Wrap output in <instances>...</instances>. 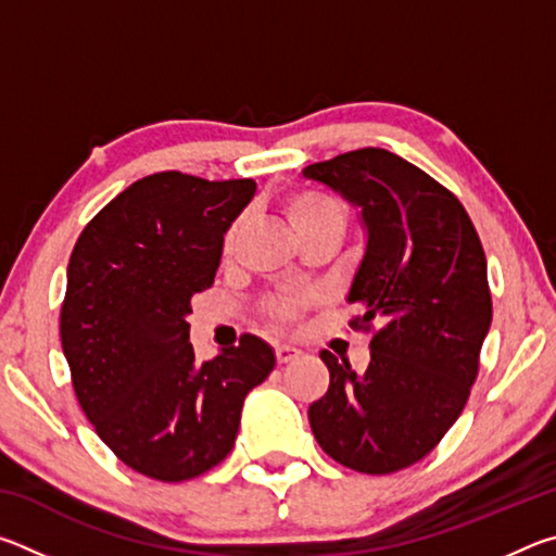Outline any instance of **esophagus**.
I'll return each mask as SVG.
<instances>
[{
  "label": "esophagus",
  "mask_w": 556,
  "mask_h": 556,
  "mask_svg": "<svg viewBox=\"0 0 556 556\" xmlns=\"http://www.w3.org/2000/svg\"><path fill=\"white\" fill-rule=\"evenodd\" d=\"M275 355H277V363H291L296 361V357L301 355V351L296 345H287V343H279L275 348Z\"/></svg>",
  "instance_id": "1"
}]
</instances>
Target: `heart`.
Wrapping results in <instances>:
<instances>
[{
  "label": "heart",
  "instance_id": "obj_1",
  "mask_svg": "<svg viewBox=\"0 0 556 556\" xmlns=\"http://www.w3.org/2000/svg\"><path fill=\"white\" fill-rule=\"evenodd\" d=\"M281 211H285L291 230H294L299 240L316 232H336L338 238H341L345 230V208L341 199H336V195L328 191H321V188H308V186L294 188V191H289L285 199H281ZM235 238H238V223L225 232V240H223L225 255L232 250ZM308 301L312 299L301 294V291H289V294H279L275 299H269L267 312L275 321L287 324L301 316V312L308 306Z\"/></svg>",
  "mask_w": 556,
  "mask_h": 556
}]
</instances>
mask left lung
Wrapping results in <instances>:
<instances>
[{
	"label": "left lung",
	"instance_id": "left-lung-1",
	"mask_svg": "<svg viewBox=\"0 0 556 556\" xmlns=\"http://www.w3.org/2000/svg\"><path fill=\"white\" fill-rule=\"evenodd\" d=\"M301 174L361 211L365 252L348 304L361 306L355 326L382 324L365 372L321 351L331 382L308 421L341 466L394 473L439 444L476 382L493 318L483 244L456 195L388 149H357Z\"/></svg>",
	"mask_w": 556,
	"mask_h": 556
}]
</instances>
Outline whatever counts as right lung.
Instances as JSON below:
<instances>
[{
  "mask_svg": "<svg viewBox=\"0 0 556 556\" xmlns=\"http://www.w3.org/2000/svg\"><path fill=\"white\" fill-rule=\"evenodd\" d=\"M255 191L252 178L147 176L73 248L61 343L75 397L122 464L154 481L218 466L235 446L244 397L275 368V351L257 336L205 363L188 343L191 299L213 285L223 235Z\"/></svg>",
  "mask_w": 556,
  "mask_h": 556,
  "instance_id": "add662e5",
  "label": "right lung"
}]
</instances>
